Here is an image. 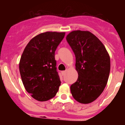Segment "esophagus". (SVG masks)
<instances>
[{
    "label": "esophagus",
    "instance_id": "esophagus-1",
    "mask_svg": "<svg viewBox=\"0 0 125 125\" xmlns=\"http://www.w3.org/2000/svg\"><path fill=\"white\" fill-rule=\"evenodd\" d=\"M61 73H62V75H65V74L66 73V71H63L61 72Z\"/></svg>",
    "mask_w": 125,
    "mask_h": 125
}]
</instances>
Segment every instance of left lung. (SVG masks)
<instances>
[{"instance_id": "obj_1", "label": "left lung", "mask_w": 125, "mask_h": 125, "mask_svg": "<svg viewBox=\"0 0 125 125\" xmlns=\"http://www.w3.org/2000/svg\"><path fill=\"white\" fill-rule=\"evenodd\" d=\"M66 40L75 56L77 82L71 92L79 103L96 100L104 90L110 73V57L105 47L95 35L88 31H73Z\"/></svg>"}]
</instances>
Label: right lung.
Returning a JSON list of instances; mask_svg holds the SVG:
<instances>
[{
  "mask_svg": "<svg viewBox=\"0 0 125 125\" xmlns=\"http://www.w3.org/2000/svg\"><path fill=\"white\" fill-rule=\"evenodd\" d=\"M65 32H45L33 37L25 47L19 71L25 89L36 100L47 101L56 95L61 82L55 51Z\"/></svg>",
  "mask_w": 125,
  "mask_h": 125,
  "instance_id": "add662e5",
  "label": "right lung"
}]
</instances>
